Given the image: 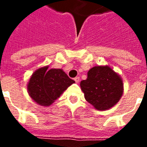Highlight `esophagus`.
Returning <instances> with one entry per match:
<instances>
[{"instance_id": "1", "label": "esophagus", "mask_w": 147, "mask_h": 147, "mask_svg": "<svg viewBox=\"0 0 147 147\" xmlns=\"http://www.w3.org/2000/svg\"><path fill=\"white\" fill-rule=\"evenodd\" d=\"M74 80H75V82H76V83H78L79 82H80V77H76V78L74 79Z\"/></svg>"}]
</instances>
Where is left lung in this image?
Segmentation results:
<instances>
[{"instance_id": "left-lung-1", "label": "left lung", "mask_w": 147, "mask_h": 147, "mask_svg": "<svg viewBox=\"0 0 147 147\" xmlns=\"http://www.w3.org/2000/svg\"><path fill=\"white\" fill-rule=\"evenodd\" d=\"M84 98L97 110H107L123 95V80L108 65L95 66L87 72V79L80 83Z\"/></svg>"}]
</instances>
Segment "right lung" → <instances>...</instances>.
<instances>
[{
    "mask_svg": "<svg viewBox=\"0 0 147 147\" xmlns=\"http://www.w3.org/2000/svg\"><path fill=\"white\" fill-rule=\"evenodd\" d=\"M45 66L37 69L27 83V91L31 98L42 106H49L75 81L60 68L48 69Z\"/></svg>",
    "mask_w": 147,
    "mask_h": 147,
    "instance_id": "1",
    "label": "right lung"
}]
</instances>
